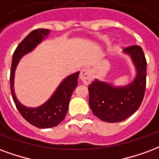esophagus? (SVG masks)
<instances>
[{
  "label": "esophagus",
  "instance_id": "34e87169",
  "mask_svg": "<svg viewBox=\"0 0 159 159\" xmlns=\"http://www.w3.org/2000/svg\"><path fill=\"white\" fill-rule=\"evenodd\" d=\"M80 79L84 84H91L92 75H91V70L90 68H84L82 69L80 75Z\"/></svg>",
  "mask_w": 159,
  "mask_h": 159
}]
</instances>
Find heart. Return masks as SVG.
<instances>
[{"instance_id":"b5f03b06","label":"heart","mask_w":159,"mask_h":159,"mask_svg":"<svg viewBox=\"0 0 159 159\" xmlns=\"http://www.w3.org/2000/svg\"><path fill=\"white\" fill-rule=\"evenodd\" d=\"M103 40H106V38H103Z\"/></svg>"}]
</instances>
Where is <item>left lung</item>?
I'll return each instance as SVG.
<instances>
[{
    "instance_id": "left-lung-1",
    "label": "left lung",
    "mask_w": 159,
    "mask_h": 159,
    "mask_svg": "<svg viewBox=\"0 0 159 159\" xmlns=\"http://www.w3.org/2000/svg\"><path fill=\"white\" fill-rule=\"evenodd\" d=\"M134 65L135 76L125 85L95 79L89 84V104L93 113L107 123L121 122L136 112L144 97L147 78V61L141 47L129 46L123 50Z\"/></svg>"
}]
</instances>
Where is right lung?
<instances>
[{
    "label": "right lung",
    "mask_w": 159,
    "mask_h": 159,
    "mask_svg": "<svg viewBox=\"0 0 159 159\" xmlns=\"http://www.w3.org/2000/svg\"><path fill=\"white\" fill-rule=\"evenodd\" d=\"M51 30L46 29L34 30L28 34L18 46L12 55L10 87L12 99L21 115L32 125L40 129L52 128L58 125L66 116L68 104L75 89L78 85L80 72L63 79L48 100L35 107L24 106L18 101L14 91L15 71L21 58L35 49L43 40L49 36Z\"/></svg>",
    "instance_id": "right-lung-1"
}]
</instances>
